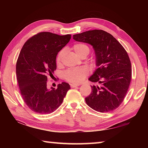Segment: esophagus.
Listing matches in <instances>:
<instances>
[{
  "instance_id": "esophagus-1",
  "label": "esophagus",
  "mask_w": 148,
  "mask_h": 148,
  "mask_svg": "<svg viewBox=\"0 0 148 148\" xmlns=\"http://www.w3.org/2000/svg\"><path fill=\"white\" fill-rule=\"evenodd\" d=\"M71 87H78L79 85L78 84H71Z\"/></svg>"
}]
</instances>
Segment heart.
<instances>
[{
  "label": "heart",
  "instance_id": "1",
  "mask_svg": "<svg viewBox=\"0 0 148 148\" xmlns=\"http://www.w3.org/2000/svg\"><path fill=\"white\" fill-rule=\"evenodd\" d=\"M72 49L79 57H82L84 56H87L90 51L89 47L86 44L83 43H77L73 45ZM65 53L64 49H61L56 57V63L57 65H61ZM89 74V69L86 66L79 67V68L69 69L64 73V78L69 82L75 84H79L86 78Z\"/></svg>",
  "mask_w": 148,
  "mask_h": 148
}]
</instances>
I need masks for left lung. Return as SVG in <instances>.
Wrapping results in <instances>:
<instances>
[{
    "mask_svg": "<svg viewBox=\"0 0 148 148\" xmlns=\"http://www.w3.org/2000/svg\"><path fill=\"white\" fill-rule=\"evenodd\" d=\"M77 42L91 44L96 56L98 69L89 80L101 86H91L92 91L86 98L88 106L95 111L108 112L123 101L131 81V63L122 45L103 30H92L73 35Z\"/></svg>",
    "mask_w": 148,
    "mask_h": 148,
    "instance_id": "1",
    "label": "left lung"
}]
</instances>
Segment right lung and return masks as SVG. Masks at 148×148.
<instances>
[{
  "instance_id": "obj_1",
  "label": "right lung",
  "mask_w": 148,
  "mask_h": 148,
  "mask_svg": "<svg viewBox=\"0 0 148 148\" xmlns=\"http://www.w3.org/2000/svg\"><path fill=\"white\" fill-rule=\"evenodd\" d=\"M71 34L41 32L23 45L16 63L20 93L30 109L38 114L53 112L62 104L70 85L62 82L57 89L47 88V81L57 69L58 52L68 44Z\"/></svg>"
}]
</instances>
